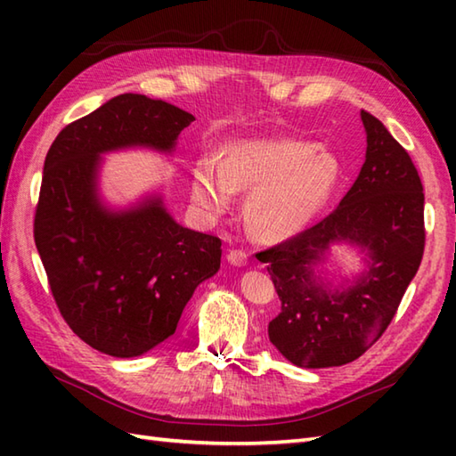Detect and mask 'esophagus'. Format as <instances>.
Instances as JSON below:
<instances>
[{
  "label": "esophagus",
  "mask_w": 456,
  "mask_h": 456,
  "mask_svg": "<svg viewBox=\"0 0 456 456\" xmlns=\"http://www.w3.org/2000/svg\"><path fill=\"white\" fill-rule=\"evenodd\" d=\"M227 260H229V265H233V266H247V253L245 250L233 248L227 253Z\"/></svg>",
  "instance_id": "obj_1"
}]
</instances>
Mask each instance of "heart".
<instances>
[{
    "label": "heart",
    "instance_id": "b5f03b06",
    "mask_svg": "<svg viewBox=\"0 0 456 456\" xmlns=\"http://www.w3.org/2000/svg\"><path fill=\"white\" fill-rule=\"evenodd\" d=\"M345 178L335 152L312 141H237L221 151L219 164L201 159L191 168V200L206 217L248 193L245 221L255 237L280 243L304 233L331 206Z\"/></svg>",
    "mask_w": 456,
    "mask_h": 456
}]
</instances>
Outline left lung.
Here are the masks:
<instances>
[{"instance_id": "obj_1", "label": "left lung", "mask_w": 456, "mask_h": 456, "mask_svg": "<svg viewBox=\"0 0 456 456\" xmlns=\"http://www.w3.org/2000/svg\"><path fill=\"white\" fill-rule=\"evenodd\" d=\"M366 157L353 188L317 225L258 253L282 309L268 337L302 368H329L364 354L395 315L421 265L423 186L410 154L374 115L361 111ZM333 244L354 246L365 268L327 283L321 266Z\"/></svg>"}]
</instances>
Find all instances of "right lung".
Returning a JSON list of instances; mask_svg holds the SVG:
<instances>
[{
    "label": "right lung",
    "instance_id": "right-lung-1",
    "mask_svg": "<svg viewBox=\"0 0 456 456\" xmlns=\"http://www.w3.org/2000/svg\"><path fill=\"white\" fill-rule=\"evenodd\" d=\"M191 113L121 94L58 133L45 159L35 245L66 323L100 353L133 358L176 331L196 288L221 265V240L182 227L162 193L129 208L100 196L102 154H172Z\"/></svg>",
    "mask_w": 456,
    "mask_h": 456
}]
</instances>
